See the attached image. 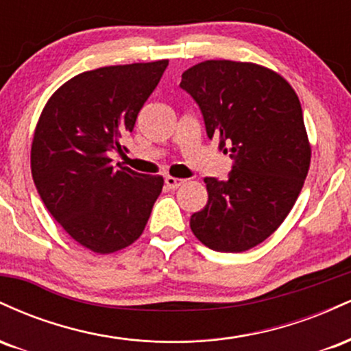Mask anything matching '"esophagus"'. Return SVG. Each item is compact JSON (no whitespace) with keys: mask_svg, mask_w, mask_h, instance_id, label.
Returning a JSON list of instances; mask_svg holds the SVG:
<instances>
[{"mask_svg":"<svg viewBox=\"0 0 351 351\" xmlns=\"http://www.w3.org/2000/svg\"><path fill=\"white\" fill-rule=\"evenodd\" d=\"M183 183H184V180H181V178H173V176H165V184H167V186L170 188V189L180 188Z\"/></svg>","mask_w":351,"mask_h":351,"instance_id":"esophagus-1","label":"esophagus"}]
</instances>
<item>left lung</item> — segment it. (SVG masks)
<instances>
[{"label":"left lung","instance_id":"obj_1","mask_svg":"<svg viewBox=\"0 0 351 351\" xmlns=\"http://www.w3.org/2000/svg\"><path fill=\"white\" fill-rule=\"evenodd\" d=\"M180 87L198 104L209 140H219L232 160L226 181L204 178L208 203L189 226L213 251H247L280 226L307 178L299 97L276 72L234 60L196 64Z\"/></svg>","mask_w":351,"mask_h":351}]
</instances>
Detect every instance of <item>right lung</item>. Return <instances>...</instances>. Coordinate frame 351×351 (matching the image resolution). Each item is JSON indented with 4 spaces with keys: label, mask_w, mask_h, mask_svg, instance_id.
Listing matches in <instances>:
<instances>
[{
    "label": "right lung",
    "mask_w": 351,
    "mask_h": 351,
    "mask_svg": "<svg viewBox=\"0 0 351 351\" xmlns=\"http://www.w3.org/2000/svg\"><path fill=\"white\" fill-rule=\"evenodd\" d=\"M168 60L82 72L54 92L31 147L44 206L72 239L97 254L127 247L143 232L162 176L112 165Z\"/></svg>",
    "instance_id": "obj_1"
}]
</instances>
